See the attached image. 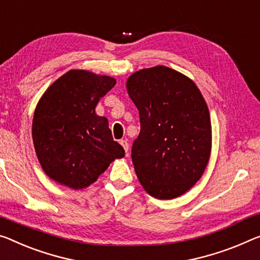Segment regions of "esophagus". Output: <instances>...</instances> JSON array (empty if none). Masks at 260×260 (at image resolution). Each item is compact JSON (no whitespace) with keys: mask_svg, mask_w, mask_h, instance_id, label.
Returning a JSON list of instances; mask_svg holds the SVG:
<instances>
[{"mask_svg":"<svg viewBox=\"0 0 260 260\" xmlns=\"http://www.w3.org/2000/svg\"><path fill=\"white\" fill-rule=\"evenodd\" d=\"M119 143H121V145L123 146V149H124V151H125L126 154H127V151H129V143H127L126 139H122V141L119 142Z\"/></svg>","mask_w":260,"mask_h":260,"instance_id":"esophagus-1","label":"esophagus"}]
</instances>
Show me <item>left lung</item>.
Wrapping results in <instances>:
<instances>
[{
	"label": "left lung",
	"mask_w": 260,
	"mask_h": 260,
	"mask_svg": "<svg viewBox=\"0 0 260 260\" xmlns=\"http://www.w3.org/2000/svg\"><path fill=\"white\" fill-rule=\"evenodd\" d=\"M141 133L131 158L143 188L171 200L200 180L211 151L209 110L197 85L166 66L144 69L126 81Z\"/></svg>",
	"instance_id": "obj_1"
}]
</instances>
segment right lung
Listing matches in <instances>:
<instances>
[{
    "mask_svg": "<svg viewBox=\"0 0 260 260\" xmlns=\"http://www.w3.org/2000/svg\"><path fill=\"white\" fill-rule=\"evenodd\" d=\"M115 85L111 77L71 70L43 94L35 110L32 139L42 169L52 180L72 189L86 188L111 161L124 157L108 119L95 113Z\"/></svg>",
    "mask_w": 260,
    "mask_h": 260,
    "instance_id": "add662e5",
    "label": "right lung"
}]
</instances>
